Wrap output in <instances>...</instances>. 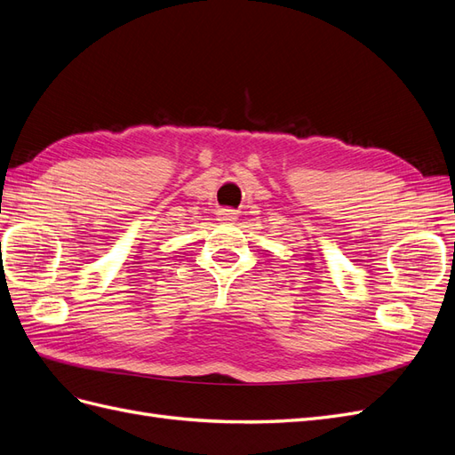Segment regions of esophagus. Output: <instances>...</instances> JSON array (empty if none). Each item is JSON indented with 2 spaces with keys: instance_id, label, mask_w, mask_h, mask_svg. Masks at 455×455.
<instances>
[{
  "instance_id": "1",
  "label": "esophagus",
  "mask_w": 455,
  "mask_h": 455,
  "mask_svg": "<svg viewBox=\"0 0 455 455\" xmlns=\"http://www.w3.org/2000/svg\"><path fill=\"white\" fill-rule=\"evenodd\" d=\"M216 220L220 224H235L239 220V214L231 209H222V211H218Z\"/></svg>"
}]
</instances>
